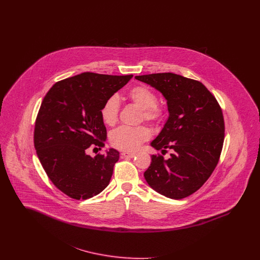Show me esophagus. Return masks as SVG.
I'll return each instance as SVG.
<instances>
[{
  "label": "esophagus",
  "instance_id": "obj_1",
  "mask_svg": "<svg viewBox=\"0 0 260 260\" xmlns=\"http://www.w3.org/2000/svg\"><path fill=\"white\" fill-rule=\"evenodd\" d=\"M136 156L135 153H131V152H122L121 153V157L124 159V158H134Z\"/></svg>",
  "mask_w": 260,
  "mask_h": 260
}]
</instances>
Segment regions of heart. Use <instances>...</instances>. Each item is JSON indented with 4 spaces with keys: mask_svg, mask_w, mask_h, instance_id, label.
Listing matches in <instances>:
<instances>
[{
    "mask_svg": "<svg viewBox=\"0 0 260 260\" xmlns=\"http://www.w3.org/2000/svg\"><path fill=\"white\" fill-rule=\"evenodd\" d=\"M128 99L142 111L141 120L158 124L165 118L166 110L157 102L156 93L147 86L138 85L132 87L127 92ZM120 102L116 95L106 99L100 109V116L103 123L109 126L117 124L119 120ZM151 137V132L145 125L120 126L110 135L112 146L124 151H136L139 146Z\"/></svg>",
    "mask_w": 260,
    "mask_h": 260,
    "instance_id": "obj_1",
    "label": "heart"
}]
</instances>
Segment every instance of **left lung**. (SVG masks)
Masks as SVG:
<instances>
[{"instance_id": "left-lung-1", "label": "left lung", "mask_w": 260, "mask_h": 260, "mask_svg": "<svg viewBox=\"0 0 260 260\" xmlns=\"http://www.w3.org/2000/svg\"><path fill=\"white\" fill-rule=\"evenodd\" d=\"M160 90L170 117L151 145L165 154L152 155L144 177L150 187L169 198L195 193L216 168L224 142V118L216 99L201 82L173 73L136 76Z\"/></svg>"}]
</instances>
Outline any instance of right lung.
<instances>
[{"mask_svg": "<svg viewBox=\"0 0 260 260\" xmlns=\"http://www.w3.org/2000/svg\"><path fill=\"white\" fill-rule=\"evenodd\" d=\"M132 78L85 72L56 82L43 99L34 146L50 181L68 197L87 200L109 184L119 152L110 149L92 158L87 151L105 146L100 109Z\"/></svg>", "mask_w": 260, "mask_h": 260, "instance_id": "right-lung-1", "label": "right lung"}]
</instances>
